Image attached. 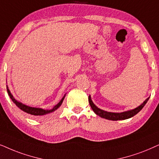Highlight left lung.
I'll return each mask as SVG.
<instances>
[{"instance_id":"1","label":"left lung","mask_w":159,"mask_h":159,"mask_svg":"<svg viewBox=\"0 0 159 159\" xmlns=\"http://www.w3.org/2000/svg\"><path fill=\"white\" fill-rule=\"evenodd\" d=\"M150 98V97H149ZM149 98H148L145 102H144L141 105H139V107H137V108L134 109V110L125 111V112H120V113H117V112H107V111L102 110L101 109L98 108L96 106L93 104V102H92L91 97L89 96L88 97V101H89L90 105L91 107L92 110H93V112L96 113V115L100 116L101 117H103V118L107 119V120H125V119H129L130 117L134 116L135 115H137L138 112H139L143 108L144 106L146 104V103L148 102Z\"/></svg>"}]
</instances>
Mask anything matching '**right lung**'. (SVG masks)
I'll return each instance as SVG.
<instances>
[{
  "instance_id": "1",
  "label": "right lung",
  "mask_w": 159,
  "mask_h": 159,
  "mask_svg": "<svg viewBox=\"0 0 159 159\" xmlns=\"http://www.w3.org/2000/svg\"><path fill=\"white\" fill-rule=\"evenodd\" d=\"M7 88L8 94H9V96H10V98H11L12 102H13L14 104L16 105V106L19 107V108L21 110L24 111L25 112L28 113V114H30V115H35V116H42V115H44L49 114V113H52V112H55V111H56L57 109H58L59 107H61V105L62 104V103H63V99H64L65 96H66V95H65V96H63V98H62V99L60 101L58 104L55 105V106L53 107L52 109H50V110H44V109H42V108H36V107H31L26 106V105L22 104L21 102H17V101H16L15 98H14V96H12V94L11 93V92H10V90L9 89V88H8V86Z\"/></svg>"
}]
</instances>
